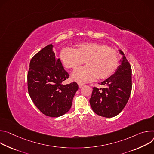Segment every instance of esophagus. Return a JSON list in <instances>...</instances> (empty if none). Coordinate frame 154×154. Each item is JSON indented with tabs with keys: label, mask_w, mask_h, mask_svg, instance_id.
Returning a JSON list of instances; mask_svg holds the SVG:
<instances>
[{
	"label": "esophagus",
	"mask_w": 154,
	"mask_h": 154,
	"mask_svg": "<svg viewBox=\"0 0 154 154\" xmlns=\"http://www.w3.org/2000/svg\"><path fill=\"white\" fill-rule=\"evenodd\" d=\"M78 86H79V88H82L84 86V84H82V83H78Z\"/></svg>",
	"instance_id": "1"
}]
</instances>
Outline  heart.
Returning a JSON list of instances; mask_svg holds the SVG:
<instances>
[{
  "instance_id": "b5f03b06",
  "label": "heart",
  "mask_w": 154,
  "mask_h": 154,
  "mask_svg": "<svg viewBox=\"0 0 154 154\" xmlns=\"http://www.w3.org/2000/svg\"><path fill=\"white\" fill-rule=\"evenodd\" d=\"M60 60L65 67L75 70L83 64L86 66L78 68L72 74L75 81L86 82L96 77L103 79L109 77L118 65L117 51L105 45L98 43H82L75 49L65 48L60 54Z\"/></svg>"
}]
</instances>
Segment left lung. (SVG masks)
Returning a JSON list of instances; mask_svg holds the SVG:
<instances>
[{
  "label": "left lung",
  "mask_w": 154,
  "mask_h": 154,
  "mask_svg": "<svg viewBox=\"0 0 154 154\" xmlns=\"http://www.w3.org/2000/svg\"><path fill=\"white\" fill-rule=\"evenodd\" d=\"M123 56L121 64L116 73L101 83L106 88H93L89 102L94 112L105 117H112L120 113L125 106L130 96L131 68L121 50Z\"/></svg>",
  "instance_id": "8db88e82"
}]
</instances>
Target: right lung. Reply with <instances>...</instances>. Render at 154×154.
I'll return each mask as SVG.
<instances>
[{
    "mask_svg": "<svg viewBox=\"0 0 154 154\" xmlns=\"http://www.w3.org/2000/svg\"><path fill=\"white\" fill-rule=\"evenodd\" d=\"M68 78L60 60L55 57L52 44L32 58L27 73L28 92L43 114L57 117L70 110L78 85L76 82L63 84Z\"/></svg>",
    "mask_w": 154,
    "mask_h": 154,
    "instance_id": "obj_1",
    "label": "right lung"
}]
</instances>
